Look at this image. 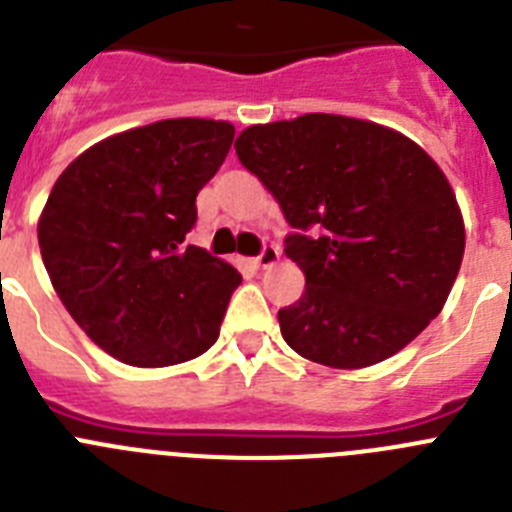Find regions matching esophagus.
Masks as SVG:
<instances>
[{
    "label": "esophagus",
    "mask_w": 512,
    "mask_h": 512,
    "mask_svg": "<svg viewBox=\"0 0 512 512\" xmlns=\"http://www.w3.org/2000/svg\"><path fill=\"white\" fill-rule=\"evenodd\" d=\"M256 266H261V269H266V266H274L279 261V248L277 246H264L261 248V253L256 256Z\"/></svg>",
    "instance_id": "obj_1"
}]
</instances>
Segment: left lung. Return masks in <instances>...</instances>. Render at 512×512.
I'll list each match as a JSON object with an SVG mask.
<instances>
[{"instance_id": "left-lung-1", "label": "left lung", "mask_w": 512, "mask_h": 512, "mask_svg": "<svg viewBox=\"0 0 512 512\" xmlns=\"http://www.w3.org/2000/svg\"><path fill=\"white\" fill-rule=\"evenodd\" d=\"M235 153L277 197L284 253L305 292L279 310L289 346L361 369L390 359L441 312L464 256V220L443 171L377 122L312 112L246 128Z\"/></svg>"}]
</instances>
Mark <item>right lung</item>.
Listing matches in <instances>:
<instances>
[{"instance_id":"obj_1","label":"right lung","mask_w":512,"mask_h":512,"mask_svg":"<svg viewBox=\"0 0 512 512\" xmlns=\"http://www.w3.org/2000/svg\"><path fill=\"white\" fill-rule=\"evenodd\" d=\"M233 135L223 120L153 122L92 146L53 184L38 223L48 277L84 333L125 364H182L220 336L241 274L184 238Z\"/></svg>"}]
</instances>
